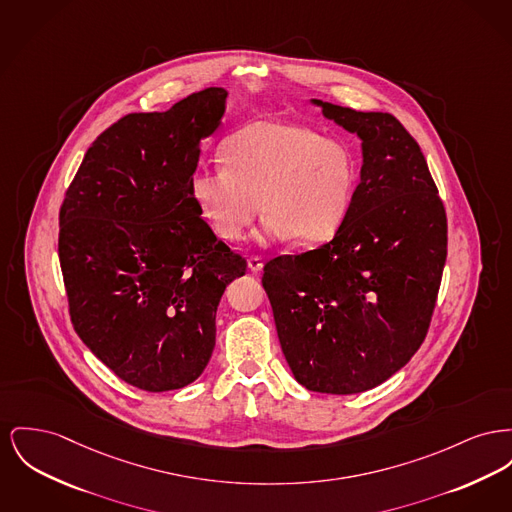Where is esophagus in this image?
<instances>
[{
	"label": "esophagus",
	"instance_id": "obj_1",
	"mask_svg": "<svg viewBox=\"0 0 512 512\" xmlns=\"http://www.w3.org/2000/svg\"><path fill=\"white\" fill-rule=\"evenodd\" d=\"M247 265H249V271L259 272L263 269V259H261L259 255H251V257L247 259Z\"/></svg>",
	"mask_w": 512,
	"mask_h": 512
}]
</instances>
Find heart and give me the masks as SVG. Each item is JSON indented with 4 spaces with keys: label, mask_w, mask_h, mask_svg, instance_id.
I'll return each mask as SVG.
<instances>
[{
    "label": "heart",
    "mask_w": 512,
    "mask_h": 512,
    "mask_svg": "<svg viewBox=\"0 0 512 512\" xmlns=\"http://www.w3.org/2000/svg\"><path fill=\"white\" fill-rule=\"evenodd\" d=\"M222 160L224 166H201L193 174L191 195L224 241L243 240L263 209L267 238L321 243L342 228L352 207L356 156L344 141L313 127L255 121L224 143Z\"/></svg>",
    "instance_id": "b5f03b06"
}]
</instances>
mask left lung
Listing matches in <instances>:
<instances>
[{
	"label": "left lung",
	"instance_id": "obj_1",
	"mask_svg": "<svg viewBox=\"0 0 512 512\" xmlns=\"http://www.w3.org/2000/svg\"><path fill=\"white\" fill-rule=\"evenodd\" d=\"M363 147L361 181L329 243L265 265L296 381L327 394L381 385L418 352L447 261V212L418 141L391 114L313 100Z\"/></svg>",
	"mask_w": 512,
	"mask_h": 512
}]
</instances>
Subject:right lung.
I'll use <instances>...</instances> for the list:
<instances>
[{"mask_svg":"<svg viewBox=\"0 0 512 512\" xmlns=\"http://www.w3.org/2000/svg\"><path fill=\"white\" fill-rule=\"evenodd\" d=\"M226 96L211 87L166 112L112 123L61 203L58 253L73 329L141 391L181 389L203 373L218 301L247 271L191 195L199 141L218 127Z\"/></svg>","mask_w":512,"mask_h":512,"instance_id":"add662e5","label":"right lung"}]
</instances>
